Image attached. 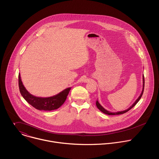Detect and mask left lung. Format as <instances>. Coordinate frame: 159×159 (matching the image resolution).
<instances>
[{
	"instance_id": "1",
	"label": "left lung",
	"mask_w": 159,
	"mask_h": 159,
	"mask_svg": "<svg viewBox=\"0 0 159 159\" xmlns=\"http://www.w3.org/2000/svg\"><path fill=\"white\" fill-rule=\"evenodd\" d=\"M144 85H145V79H144V76H143V90H142V93H141V94H140V96L139 97V98L136 100V101L128 108V109H126V110H125V111H120V112H109V111H107L106 109H105L99 103V102L97 101H96V106H97V107H98V108L101 111H102L103 113H104V114H106V115H121V114H124V113H125V112H126L127 111H128L129 110H130L131 108H133L136 104H137V103L140 101V99H141V98H142V94H143V90H144Z\"/></svg>"
}]
</instances>
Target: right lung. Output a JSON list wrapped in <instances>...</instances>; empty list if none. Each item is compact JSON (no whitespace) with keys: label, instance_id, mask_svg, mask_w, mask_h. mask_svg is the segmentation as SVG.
<instances>
[{"label":"right lung","instance_id":"1","mask_svg":"<svg viewBox=\"0 0 159 159\" xmlns=\"http://www.w3.org/2000/svg\"><path fill=\"white\" fill-rule=\"evenodd\" d=\"M19 88L24 99L33 107L38 110L52 111L59 108L65 101L71 87L65 89L59 94L49 98H38L31 94L25 87L19 74Z\"/></svg>","mask_w":159,"mask_h":159}]
</instances>
